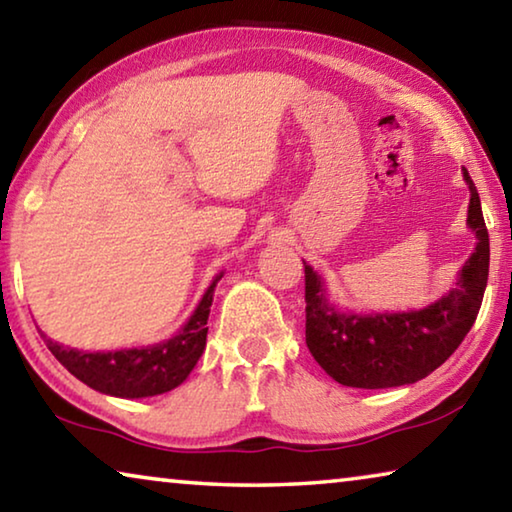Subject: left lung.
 <instances>
[{
	"label": "left lung",
	"instance_id": "8db88e82",
	"mask_svg": "<svg viewBox=\"0 0 512 512\" xmlns=\"http://www.w3.org/2000/svg\"><path fill=\"white\" fill-rule=\"evenodd\" d=\"M467 225L476 248L463 264L456 289L433 305L402 314H341L325 298L320 275L305 264L307 348L329 377L352 388H393L413 384L452 357L474 325L488 284L490 239L481 198L470 173Z\"/></svg>",
	"mask_w": 512,
	"mask_h": 512
}]
</instances>
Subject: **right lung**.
I'll use <instances>...</instances> for the list:
<instances>
[{
	"label": "right lung",
	"mask_w": 512,
	"mask_h": 512,
	"mask_svg": "<svg viewBox=\"0 0 512 512\" xmlns=\"http://www.w3.org/2000/svg\"><path fill=\"white\" fill-rule=\"evenodd\" d=\"M223 277L219 273L212 280L210 289L198 302L192 318L173 339L149 345V348L117 350V352H81L51 341L45 332H40L51 354L72 372L83 384L106 395L126 397H153L167 393L171 388L183 384L196 361L201 359L207 341V316H210L214 287Z\"/></svg>",
	"instance_id": "obj_1"
}]
</instances>
